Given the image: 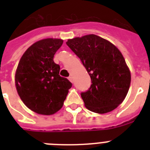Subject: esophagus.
Masks as SVG:
<instances>
[{
  "label": "esophagus",
  "instance_id": "1",
  "mask_svg": "<svg viewBox=\"0 0 150 150\" xmlns=\"http://www.w3.org/2000/svg\"><path fill=\"white\" fill-rule=\"evenodd\" d=\"M68 79H69V80H70V81L71 82V83H73V82H74V79H73V76H69Z\"/></svg>",
  "mask_w": 150,
  "mask_h": 150
}]
</instances>
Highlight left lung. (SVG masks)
<instances>
[{
    "instance_id": "left-lung-1",
    "label": "left lung",
    "mask_w": 150,
    "mask_h": 150,
    "mask_svg": "<svg viewBox=\"0 0 150 150\" xmlns=\"http://www.w3.org/2000/svg\"><path fill=\"white\" fill-rule=\"evenodd\" d=\"M66 43L91 77L90 88L81 93L86 107L97 113L116 109L126 97L131 83V73L121 52L95 34L69 39Z\"/></svg>"
}]
</instances>
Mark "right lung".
<instances>
[{
  "label": "right lung",
  "instance_id": "obj_1",
  "mask_svg": "<svg viewBox=\"0 0 150 150\" xmlns=\"http://www.w3.org/2000/svg\"><path fill=\"white\" fill-rule=\"evenodd\" d=\"M61 39L47 38L34 43L25 52L15 75L17 92L23 103L38 114L52 115L62 107L72 83L59 75L54 55Z\"/></svg>",
  "mask_w": 150,
  "mask_h": 150
}]
</instances>
